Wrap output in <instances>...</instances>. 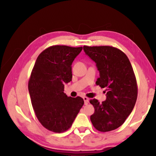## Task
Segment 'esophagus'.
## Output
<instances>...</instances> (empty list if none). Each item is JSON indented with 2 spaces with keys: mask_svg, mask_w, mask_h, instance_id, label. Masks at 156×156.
<instances>
[{
  "mask_svg": "<svg viewBox=\"0 0 156 156\" xmlns=\"http://www.w3.org/2000/svg\"><path fill=\"white\" fill-rule=\"evenodd\" d=\"M83 100L84 101V105H87L89 103V98L87 97H83Z\"/></svg>",
  "mask_w": 156,
  "mask_h": 156,
  "instance_id": "esophagus-1",
  "label": "esophagus"
}]
</instances>
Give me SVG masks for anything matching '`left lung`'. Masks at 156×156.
<instances>
[{
	"label": "left lung",
	"mask_w": 156,
	"mask_h": 156,
	"mask_svg": "<svg viewBox=\"0 0 156 156\" xmlns=\"http://www.w3.org/2000/svg\"><path fill=\"white\" fill-rule=\"evenodd\" d=\"M83 49L100 72L96 84L107 92L102 103L90 100L95 109L91 123L99 131L114 130L125 122L135 106L138 86L133 67L125 53L115 47L84 46Z\"/></svg>",
	"instance_id": "8db88e82"
}]
</instances>
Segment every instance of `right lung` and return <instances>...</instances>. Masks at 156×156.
<instances>
[{"instance_id":"1","label":"right lung","mask_w":156,"mask_h":156,"mask_svg":"<svg viewBox=\"0 0 156 156\" xmlns=\"http://www.w3.org/2000/svg\"><path fill=\"white\" fill-rule=\"evenodd\" d=\"M83 47L51 46L36 59L28 83L36 116L44 128L62 133L72 125L84 105L81 97H67L65 83L72 81V64Z\"/></svg>"}]
</instances>
